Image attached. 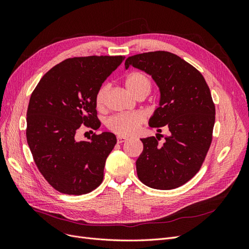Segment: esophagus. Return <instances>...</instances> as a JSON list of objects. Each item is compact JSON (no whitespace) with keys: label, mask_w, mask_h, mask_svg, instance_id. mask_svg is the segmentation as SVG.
<instances>
[{"label":"esophagus","mask_w":249,"mask_h":249,"mask_svg":"<svg viewBox=\"0 0 249 249\" xmlns=\"http://www.w3.org/2000/svg\"><path fill=\"white\" fill-rule=\"evenodd\" d=\"M127 140L126 137H124V136H117V142L118 143H123V142H125Z\"/></svg>","instance_id":"34e87169"}]
</instances>
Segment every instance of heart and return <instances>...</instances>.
<instances>
[{
    "label": "heart",
    "mask_w": 249,
    "mask_h": 249,
    "mask_svg": "<svg viewBox=\"0 0 249 249\" xmlns=\"http://www.w3.org/2000/svg\"><path fill=\"white\" fill-rule=\"evenodd\" d=\"M125 86L136 97L141 95L146 96L152 89V82L145 72L136 71L127 74L125 78ZM108 88V84H104L97 89L95 93V105L99 109L104 106ZM143 122H144V117L139 112L118 113L107 120V127L119 136L127 137L136 133Z\"/></svg>",
    "instance_id": "b5f03b06"
}]
</instances>
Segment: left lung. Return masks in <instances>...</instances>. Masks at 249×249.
Masks as SVG:
<instances>
[{
    "label": "left lung",
    "mask_w": 249,
    "mask_h": 249,
    "mask_svg": "<svg viewBox=\"0 0 249 249\" xmlns=\"http://www.w3.org/2000/svg\"><path fill=\"white\" fill-rule=\"evenodd\" d=\"M144 71L160 88V106L149 125L169 136L142 138L143 152L136 161L141 182L154 189L170 190L186 184L199 171L211 146L215 105L202 74L184 59L165 51L137 54L125 60ZM160 135V134H158Z\"/></svg>",
    "instance_id": "obj_1"
}]
</instances>
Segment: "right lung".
<instances>
[{
    "mask_svg": "<svg viewBox=\"0 0 249 249\" xmlns=\"http://www.w3.org/2000/svg\"><path fill=\"white\" fill-rule=\"evenodd\" d=\"M124 56L69 58L41 78L30 97L27 141L34 162L57 191L82 195L99 187L109 154L116 144L114 134H93L77 141L82 124L97 130L95 93Z\"/></svg>",
    "mask_w": 249,
    "mask_h": 249,
    "instance_id": "right-lung-1",
    "label": "right lung"
}]
</instances>
